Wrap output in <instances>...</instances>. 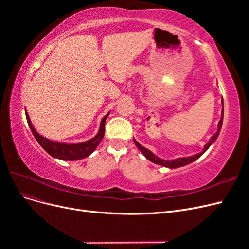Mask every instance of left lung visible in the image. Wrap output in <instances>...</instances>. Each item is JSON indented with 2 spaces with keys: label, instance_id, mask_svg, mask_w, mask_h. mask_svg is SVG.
Returning a JSON list of instances; mask_svg holds the SVG:
<instances>
[{
  "label": "left lung",
  "instance_id": "left-lung-1",
  "mask_svg": "<svg viewBox=\"0 0 249 249\" xmlns=\"http://www.w3.org/2000/svg\"><path fill=\"white\" fill-rule=\"evenodd\" d=\"M222 105H223V101H222ZM222 122H223V106H222V112H221V118L219 120V123H218V129H217V132L213 135L212 137H211L210 141L207 143V144L205 145V147H203L202 152L199 153V154H196V155H193V156H190V157H186V158H178V159H175V160H164V159H161V158L157 157L156 155H154L152 152H150L149 149L145 148L144 146H142L141 144H139V143L134 139V142L135 144L137 145V147L140 149V152L144 155V157L146 158V159H148L150 162H153L155 164H158V165H161V166H164V167H168V168H178V167H182V166H185V165H188L192 163L193 161H195L196 159H198V158L206 153V150L213 144V143L215 142V140L217 139L218 135H219L220 133V130H221V126H222Z\"/></svg>",
  "mask_w": 249,
  "mask_h": 249
}]
</instances>
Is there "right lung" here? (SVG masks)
Masks as SVG:
<instances>
[{
    "instance_id": "add662e5",
    "label": "right lung",
    "mask_w": 249,
    "mask_h": 249,
    "mask_svg": "<svg viewBox=\"0 0 249 249\" xmlns=\"http://www.w3.org/2000/svg\"><path fill=\"white\" fill-rule=\"evenodd\" d=\"M108 116L109 112L103 117L100 125V130L93 138L81 143H63L50 140L37 133L31 123V119H30L28 113L26 112L28 124L30 126V129H31V132L33 133L35 139L39 143L40 146L52 157L64 161H76L80 159H84V158L88 157L94 152V149L100 144V142L102 141L105 135V123H106V119Z\"/></svg>"
}]
</instances>
